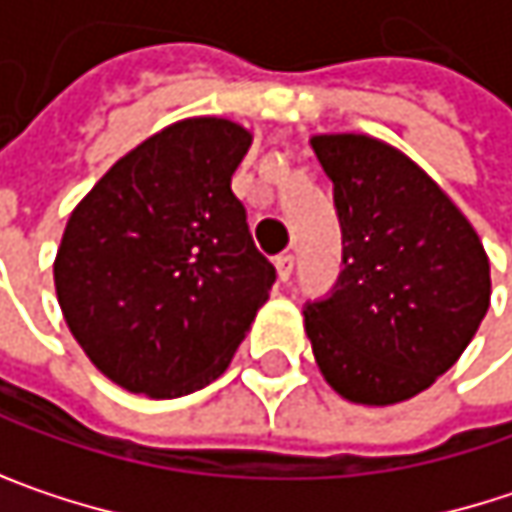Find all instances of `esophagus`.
Masks as SVG:
<instances>
[{
	"instance_id": "obj_1",
	"label": "esophagus",
	"mask_w": 512,
	"mask_h": 512,
	"mask_svg": "<svg viewBox=\"0 0 512 512\" xmlns=\"http://www.w3.org/2000/svg\"><path fill=\"white\" fill-rule=\"evenodd\" d=\"M275 272H278L281 281H290V275H293V255L275 257Z\"/></svg>"
}]
</instances>
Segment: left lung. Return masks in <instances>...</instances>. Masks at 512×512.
I'll use <instances>...</instances> for the list:
<instances>
[{"instance_id":"1","label":"left lung","mask_w":512,"mask_h":512,"mask_svg":"<svg viewBox=\"0 0 512 512\" xmlns=\"http://www.w3.org/2000/svg\"><path fill=\"white\" fill-rule=\"evenodd\" d=\"M311 148L344 231L338 290L308 305L323 379L350 403L394 406L427 391L489 311V257L451 195L403 151L364 133Z\"/></svg>"}]
</instances>
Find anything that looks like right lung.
I'll return each mask as SVG.
<instances>
[{
  "instance_id": "1",
  "label": "right lung",
  "mask_w": 512,
  "mask_h": 512,
  "mask_svg": "<svg viewBox=\"0 0 512 512\" xmlns=\"http://www.w3.org/2000/svg\"><path fill=\"white\" fill-rule=\"evenodd\" d=\"M252 148L243 124L198 115L124 154L73 207L55 263L64 323L91 364L145 397L219 379L275 266L260 255L231 177Z\"/></svg>"
}]
</instances>
